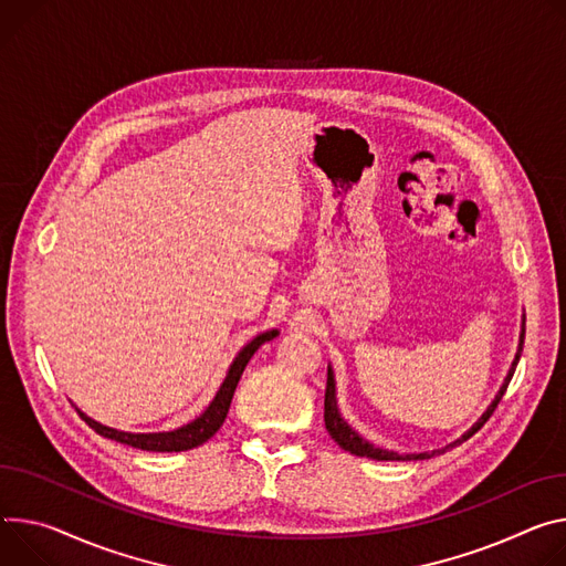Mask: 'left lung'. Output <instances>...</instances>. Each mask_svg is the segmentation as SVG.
Masks as SVG:
<instances>
[{
  "label": "left lung",
  "instance_id": "8db88e82",
  "mask_svg": "<svg viewBox=\"0 0 566 566\" xmlns=\"http://www.w3.org/2000/svg\"><path fill=\"white\" fill-rule=\"evenodd\" d=\"M524 325H526V318H524V323H522L520 347H517V354H515V361H512V366H510V370H507V375H505V379H503V384H501L496 397L492 399V403L488 406L485 413L479 418V422H474V427H472L468 433H462L458 440L449 442L447 447L436 449V451H431V453L424 451V453H406V455H401V453H397V451H388V449H379V447L370 444L366 438L358 436V433L343 420V416H340L338 401H336V381H334V370H332V366H327V388H325V427H327L329 436H332L334 442H336L338 447H343L345 451H349V453H354V455L373 458V460H424V458H431V455H436V453H444L447 449H451V447H455V444H460V442H465L468 438H472V436L490 420V416L494 413L496 403L501 401V397H503V392H505V388H507L512 375H515V368H517V364H520V356H522V349H524V334H526Z\"/></svg>",
  "mask_w": 566,
  "mask_h": 566
}]
</instances>
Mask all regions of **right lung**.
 <instances>
[{"instance_id":"obj_1","label":"right lung","mask_w":566,"mask_h":566,"mask_svg":"<svg viewBox=\"0 0 566 566\" xmlns=\"http://www.w3.org/2000/svg\"><path fill=\"white\" fill-rule=\"evenodd\" d=\"M280 332L277 329H271V332H264V334H256L248 345L241 347V352L234 356V361L221 384V388L217 390L214 399L210 401V406L202 410V413L191 420L189 424H182L174 431H160V433H128V431H117V429H111L106 424H101L92 418H87L85 413L78 416L85 420V424H90L98 436L104 438H111V440H117L122 444H128V447H135V449H142V451H187V449H193L202 442H208L226 422V416L230 410V401H232V395L237 390V384L248 366V361L252 358V354L260 349L266 340H273Z\"/></svg>"}]
</instances>
